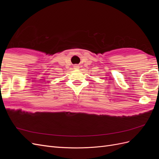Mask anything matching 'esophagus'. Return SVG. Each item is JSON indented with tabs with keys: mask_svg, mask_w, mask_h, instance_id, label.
<instances>
[{
	"mask_svg": "<svg viewBox=\"0 0 159 159\" xmlns=\"http://www.w3.org/2000/svg\"><path fill=\"white\" fill-rule=\"evenodd\" d=\"M78 68H79V66H77V65H76V66H74V69H78Z\"/></svg>",
	"mask_w": 159,
	"mask_h": 159,
	"instance_id": "esophagus-1",
	"label": "esophagus"
}]
</instances>
